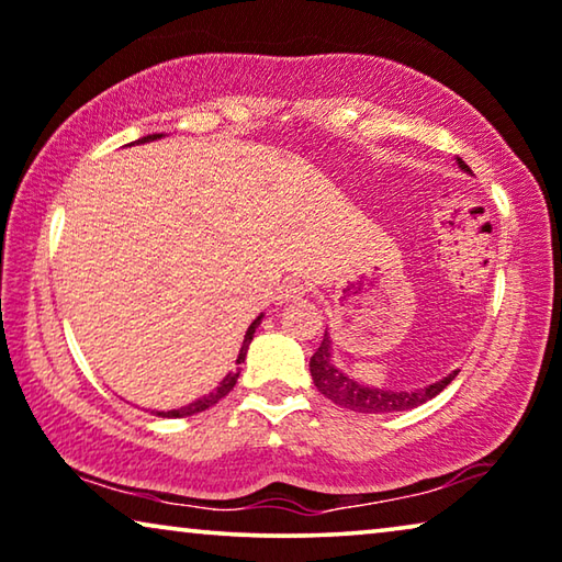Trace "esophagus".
Segmentation results:
<instances>
[{"mask_svg":"<svg viewBox=\"0 0 562 562\" xmlns=\"http://www.w3.org/2000/svg\"><path fill=\"white\" fill-rule=\"evenodd\" d=\"M307 292V288L300 280H292V278H288L284 280L280 288H278V300H292V297H300V295H305Z\"/></svg>","mask_w":562,"mask_h":562,"instance_id":"esophagus-1","label":"esophagus"}]
</instances>
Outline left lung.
Wrapping results in <instances>:
<instances>
[{
    "mask_svg": "<svg viewBox=\"0 0 562 562\" xmlns=\"http://www.w3.org/2000/svg\"><path fill=\"white\" fill-rule=\"evenodd\" d=\"M456 162L461 170L471 172V168L461 160V157H456ZM456 374L458 371L442 376L440 382H432V384L420 386V390H413V392L376 390V386L359 384V382H353V379L346 376L341 369H336L328 330L323 334L321 346L311 357V376L323 397H328L330 402H336V405H341L346 409H353V413H367V415L402 413V409H413L417 405H423V402L432 400L436 394L446 390V386L456 379Z\"/></svg>",
    "mask_w": 562,
    "mask_h": 562,
    "instance_id": "left-lung-1",
    "label": "left lung"
}]
</instances>
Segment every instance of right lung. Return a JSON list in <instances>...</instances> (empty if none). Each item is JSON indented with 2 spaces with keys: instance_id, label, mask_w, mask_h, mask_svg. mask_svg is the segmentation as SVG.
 Wrapping results in <instances>:
<instances>
[{
  "instance_id": "obj_1",
  "label": "right lung",
  "mask_w": 562,
  "mask_h": 562,
  "mask_svg": "<svg viewBox=\"0 0 562 562\" xmlns=\"http://www.w3.org/2000/svg\"><path fill=\"white\" fill-rule=\"evenodd\" d=\"M160 137H162V134H147V137L137 139V145H142V142L160 139ZM262 318H265V315H257V318L251 321V326L247 328V336H244V341H241V349H239V357H236V363H244V359H247V349H249L251 338H255V330H257L259 323H262ZM236 379H239V369L228 371V374L224 376V382H221V384L216 386V390H213L211 394H203L201 400L191 402V405L178 407V409H168V413H155V415H157V417H191V415H199V413H203V409H209L211 405H216V402H218L221 397H226V394L234 390Z\"/></svg>"
}]
</instances>
